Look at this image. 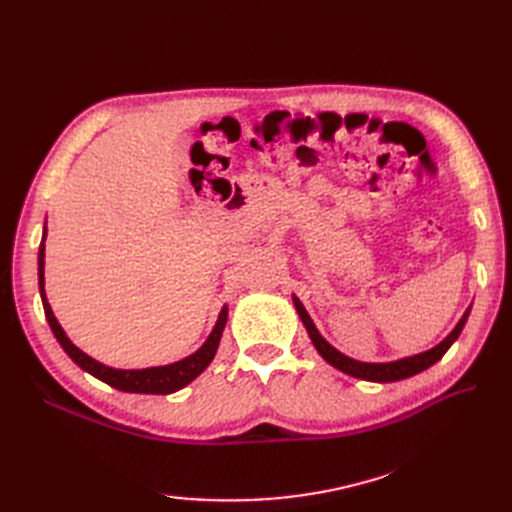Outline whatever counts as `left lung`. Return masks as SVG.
I'll list each match as a JSON object with an SVG mask.
<instances>
[{
	"instance_id": "8db88e82",
	"label": "left lung",
	"mask_w": 512,
	"mask_h": 512,
	"mask_svg": "<svg viewBox=\"0 0 512 512\" xmlns=\"http://www.w3.org/2000/svg\"><path fill=\"white\" fill-rule=\"evenodd\" d=\"M294 307H297V312L305 324V329L309 333V337H312V342L316 346V350L320 352V356L324 361H327L329 365L337 367L339 371H344V374L348 376H354V378H361V380H369V382H395V380H404V378H410L414 374H418V371H423L427 367H431L436 361H440L444 352L453 346L455 339L459 337L463 324H466L468 316H470V307L468 312L461 316V320L457 322V327L451 331V335H448L444 342H440L436 348H431L427 352H421V354H414V356H408V359H399V361H393V363H361V361H354L350 359V356L342 354L339 350H335L327 339H324L318 329L314 327L312 318H309V314L305 312L303 303L294 297Z\"/></svg>"
}]
</instances>
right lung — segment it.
Returning a JSON list of instances; mask_svg holds the SVG:
<instances>
[{
	"instance_id": "obj_1",
	"label": "right lung",
	"mask_w": 512,
	"mask_h": 512,
	"mask_svg": "<svg viewBox=\"0 0 512 512\" xmlns=\"http://www.w3.org/2000/svg\"><path fill=\"white\" fill-rule=\"evenodd\" d=\"M44 237H46V228L42 235V243H40V252H38V284H40V297H42V305H44V314L46 320L51 324V331L55 333L57 342L61 344L68 352L70 359L79 365L81 369L89 371L91 376H96L98 380L106 382L108 386H113L117 391H126V393H149V395H168L175 393L179 389H183L185 384H190L196 376L203 374L207 369V365L213 361L215 352H218L220 346V337L224 331V324L228 318V307H222L220 318L215 322V329L211 331V335L207 337V342L200 346L194 354L185 356V359L170 363L164 367H147V369H113L106 367L98 361L91 359L83 350L76 348L68 335L61 329V324L57 322L53 309L46 301L44 294Z\"/></svg>"
}]
</instances>
